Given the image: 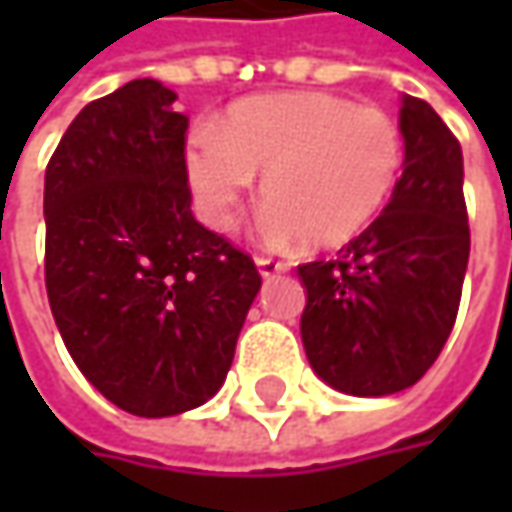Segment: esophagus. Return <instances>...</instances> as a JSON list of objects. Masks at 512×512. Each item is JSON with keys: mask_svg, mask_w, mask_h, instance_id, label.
Here are the masks:
<instances>
[{"mask_svg": "<svg viewBox=\"0 0 512 512\" xmlns=\"http://www.w3.org/2000/svg\"><path fill=\"white\" fill-rule=\"evenodd\" d=\"M256 267H259V276H262V279H273V276L285 273L287 262L270 259V256H259V259H256Z\"/></svg>", "mask_w": 512, "mask_h": 512, "instance_id": "esophagus-1", "label": "esophagus"}]
</instances>
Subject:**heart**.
Returning a JSON list of instances; mask_svg holds the SVG:
<instances>
[{"mask_svg":"<svg viewBox=\"0 0 512 512\" xmlns=\"http://www.w3.org/2000/svg\"><path fill=\"white\" fill-rule=\"evenodd\" d=\"M402 165V130L387 113L319 90L239 99L185 150L207 225H236L253 176H265L267 236L316 250L359 239L393 199Z\"/></svg>","mask_w":512,"mask_h":512,"instance_id":"b5f03b06","label":"heart"}]
</instances>
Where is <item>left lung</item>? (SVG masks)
Returning <instances> with one entry per match:
<instances>
[{
	"label": "left lung",
	"mask_w": 512,
	"mask_h": 512,
	"mask_svg": "<svg viewBox=\"0 0 512 512\" xmlns=\"http://www.w3.org/2000/svg\"><path fill=\"white\" fill-rule=\"evenodd\" d=\"M402 179L382 216L333 262L299 265L302 344L347 396H390L439 359L462 299L470 227L462 145L442 116L402 96Z\"/></svg>",
	"instance_id": "8db88e82"
}]
</instances>
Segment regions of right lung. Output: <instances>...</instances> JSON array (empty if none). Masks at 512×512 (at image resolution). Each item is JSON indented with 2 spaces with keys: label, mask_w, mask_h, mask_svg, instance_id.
<instances>
[{
  "label": "right lung",
  "mask_w": 512,
  "mask_h": 512,
  "mask_svg": "<svg viewBox=\"0 0 512 512\" xmlns=\"http://www.w3.org/2000/svg\"><path fill=\"white\" fill-rule=\"evenodd\" d=\"M156 79L90 102L45 170V285L76 367L125 413L219 393L262 279L190 213L187 116Z\"/></svg>",
  "instance_id": "right-lung-1"
}]
</instances>
